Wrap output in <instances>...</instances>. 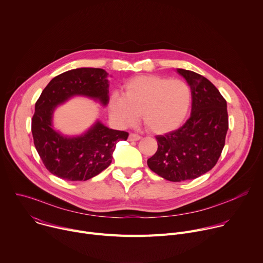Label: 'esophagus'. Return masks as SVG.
Returning a JSON list of instances; mask_svg holds the SVG:
<instances>
[{"label":"esophagus","instance_id":"esophagus-1","mask_svg":"<svg viewBox=\"0 0 263 263\" xmlns=\"http://www.w3.org/2000/svg\"><path fill=\"white\" fill-rule=\"evenodd\" d=\"M130 141H136V140H139L140 139V136L135 134V133H130L129 135V138H128Z\"/></svg>","mask_w":263,"mask_h":263}]
</instances>
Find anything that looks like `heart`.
<instances>
[{"instance_id":"heart-1","label":"heart","mask_w":263,"mask_h":263,"mask_svg":"<svg viewBox=\"0 0 263 263\" xmlns=\"http://www.w3.org/2000/svg\"><path fill=\"white\" fill-rule=\"evenodd\" d=\"M193 100L191 86L181 79L139 76L129 80L124 97L110 98L111 116L123 126L132 125L138 115L154 133H166L180 127L189 115Z\"/></svg>"}]
</instances>
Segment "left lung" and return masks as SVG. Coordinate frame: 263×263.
Segmentation results:
<instances>
[{
  "mask_svg": "<svg viewBox=\"0 0 263 263\" xmlns=\"http://www.w3.org/2000/svg\"><path fill=\"white\" fill-rule=\"evenodd\" d=\"M192 92V115L178 130L156 136L158 148L147 166L172 182L196 179L217 162L229 128L227 102L201 74L178 68Z\"/></svg>",
  "mask_w": 263,
  "mask_h": 263,
  "instance_id": "left-lung-1",
  "label": "left lung"
}]
</instances>
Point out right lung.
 <instances>
[{
    "label": "right lung",
    "instance_id": "add662e5",
    "mask_svg": "<svg viewBox=\"0 0 263 263\" xmlns=\"http://www.w3.org/2000/svg\"><path fill=\"white\" fill-rule=\"evenodd\" d=\"M107 72L102 68L81 67L62 72L43 90L35 103L31 131L34 145L46 168L67 181H86L112 161V153L120 140L129 133L112 130L97 123L79 137H64L52 129L54 108L72 96H87L103 105L109 101Z\"/></svg>",
    "mask_w": 263,
    "mask_h": 263
}]
</instances>
